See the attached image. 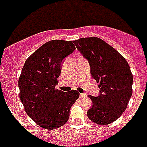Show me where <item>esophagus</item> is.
Segmentation results:
<instances>
[{"label": "esophagus", "mask_w": 147, "mask_h": 147, "mask_svg": "<svg viewBox=\"0 0 147 147\" xmlns=\"http://www.w3.org/2000/svg\"><path fill=\"white\" fill-rule=\"evenodd\" d=\"M80 98H85V97H87V95L85 93H80Z\"/></svg>", "instance_id": "esophagus-1"}]
</instances>
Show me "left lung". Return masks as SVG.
I'll list each match as a JSON object with an SVG mask.
<instances>
[{
	"label": "left lung",
	"mask_w": 147,
	"mask_h": 147,
	"mask_svg": "<svg viewBox=\"0 0 147 147\" xmlns=\"http://www.w3.org/2000/svg\"><path fill=\"white\" fill-rule=\"evenodd\" d=\"M73 42L88 59L92 78L99 82L98 96H88L92 107L88 110V117L100 125L111 124L122 115L132 96L133 77L129 64L98 37L80 38Z\"/></svg>",
	"instance_id": "1"
}]
</instances>
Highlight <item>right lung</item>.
Listing matches in <instances>:
<instances>
[{
    "mask_svg": "<svg viewBox=\"0 0 147 147\" xmlns=\"http://www.w3.org/2000/svg\"><path fill=\"white\" fill-rule=\"evenodd\" d=\"M76 49L71 41L51 40L26 59L18 87L26 112L39 126L55 129L67 121L70 109L80 96L76 90L55 89L62 60Z\"/></svg>",
    "mask_w": 147,
    "mask_h": 147,
    "instance_id": "obj_1",
    "label": "right lung"
}]
</instances>
